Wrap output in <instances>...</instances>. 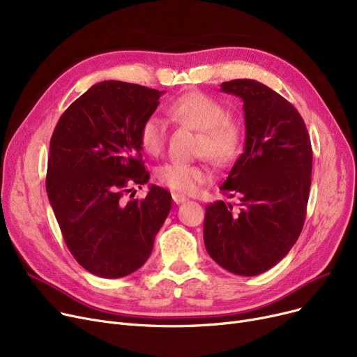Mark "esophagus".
<instances>
[{
    "instance_id": "obj_1",
    "label": "esophagus",
    "mask_w": 357,
    "mask_h": 357,
    "mask_svg": "<svg viewBox=\"0 0 357 357\" xmlns=\"http://www.w3.org/2000/svg\"><path fill=\"white\" fill-rule=\"evenodd\" d=\"M172 198H174V202H175V204H182V202L186 201V197L179 195V194H172Z\"/></svg>"
}]
</instances>
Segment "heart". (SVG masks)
<instances>
[{"label": "heart", "instance_id": "obj_1", "mask_svg": "<svg viewBox=\"0 0 357 357\" xmlns=\"http://www.w3.org/2000/svg\"><path fill=\"white\" fill-rule=\"evenodd\" d=\"M167 116L179 124L199 130L198 156H207L217 166L231 163L240 153L243 131L215 98L199 91L186 92L167 105ZM166 123L152 114L139 128V142L146 153L159 156L166 143ZM158 181L179 194H192L211 178L210 169L202 163L171 162L162 165L156 172Z\"/></svg>", "mask_w": 357, "mask_h": 357}]
</instances>
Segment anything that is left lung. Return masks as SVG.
Wrapping results in <instances>:
<instances>
[{
    "mask_svg": "<svg viewBox=\"0 0 357 357\" xmlns=\"http://www.w3.org/2000/svg\"><path fill=\"white\" fill-rule=\"evenodd\" d=\"M221 91L243 100L245 150L220 190L240 211L217 201L205 207L204 243L226 271L255 276L273 268L295 245L307 215L312 149L301 114L282 96L253 79Z\"/></svg>",
    "mask_w": 357,
    "mask_h": 357,
    "instance_id": "1",
    "label": "left lung"
}]
</instances>
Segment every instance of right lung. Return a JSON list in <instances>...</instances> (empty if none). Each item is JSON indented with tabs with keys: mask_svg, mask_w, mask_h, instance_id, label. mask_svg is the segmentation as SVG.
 <instances>
[{
	"mask_svg": "<svg viewBox=\"0 0 357 357\" xmlns=\"http://www.w3.org/2000/svg\"><path fill=\"white\" fill-rule=\"evenodd\" d=\"M162 91L121 81L92 85L62 114L50 139L46 192L78 264L116 279L144 265L172 207L152 185L143 199L123 201L128 185L149 182L139 128Z\"/></svg>",
	"mask_w": 357,
	"mask_h": 357,
	"instance_id": "right-lung-1",
	"label": "right lung"
}]
</instances>
